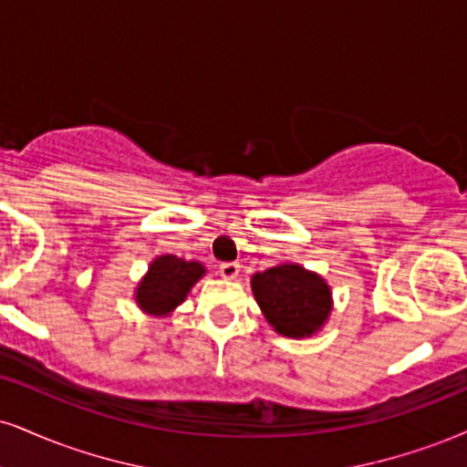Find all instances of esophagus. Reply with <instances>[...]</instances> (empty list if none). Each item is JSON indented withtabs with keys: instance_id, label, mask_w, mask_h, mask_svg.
Wrapping results in <instances>:
<instances>
[{
	"instance_id": "obj_1",
	"label": "esophagus",
	"mask_w": 467,
	"mask_h": 467,
	"mask_svg": "<svg viewBox=\"0 0 467 467\" xmlns=\"http://www.w3.org/2000/svg\"><path fill=\"white\" fill-rule=\"evenodd\" d=\"M219 276L226 280H234L239 276V265L237 263H222V265H219Z\"/></svg>"
}]
</instances>
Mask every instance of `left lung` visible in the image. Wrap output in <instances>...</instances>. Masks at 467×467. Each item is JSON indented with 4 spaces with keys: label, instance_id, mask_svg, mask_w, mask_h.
<instances>
[{
    "label": "left lung",
    "instance_id": "1",
    "mask_svg": "<svg viewBox=\"0 0 467 467\" xmlns=\"http://www.w3.org/2000/svg\"><path fill=\"white\" fill-rule=\"evenodd\" d=\"M250 285L267 324L291 339L317 335L333 311L330 285L300 263H278L256 272Z\"/></svg>",
    "mask_w": 467,
    "mask_h": 467
}]
</instances>
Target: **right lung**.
I'll return each mask as SVG.
<instances>
[{
  "instance_id": "add662e5",
  "label": "right lung",
  "mask_w": 467,
  "mask_h": 467,
  "mask_svg": "<svg viewBox=\"0 0 467 467\" xmlns=\"http://www.w3.org/2000/svg\"><path fill=\"white\" fill-rule=\"evenodd\" d=\"M204 274L206 267L200 261H184L173 254L156 256L134 289V302L148 316H170Z\"/></svg>"
}]
</instances>
